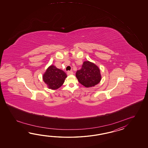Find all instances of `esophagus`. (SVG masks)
<instances>
[{
	"instance_id": "obj_1",
	"label": "esophagus",
	"mask_w": 148,
	"mask_h": 148,
	"mask_svg": "<svg viewBox=\"0 0 148 148\" xmlns=\"http://www.w3.org/2000/svg\"><path fill=\"white\" fill-rule=\"evenodd\" d=\"M67 74H68V75H73V71H68L67 72Z\"/></svg>"
}]
</instances>
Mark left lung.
<instances>
[{"label":"left lung","instance_id":"8db88e82","mask_svg":"<svg viewBox=\"0 0 148 148\" xmlns=\"http://www.w3.org/2000/svg\"><path fill=\"white\" fill-rule=\"evenodd\" d=\"M75 75L79 83L87 88L97 85L101 80L100 70L88 61L83 63L81 69L77 70Z\"/></svg>","mask_w":148,"mask_h":148}]
</instances>
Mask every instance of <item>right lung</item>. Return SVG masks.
Listing matches in <instances>:
<instances>
[{
    "instance_id": "right-lung-1",
    "label": "right lung",
    "mask_w": 148,
    "mask_h": 148,
    "mask_svg": "<svg viewBox=\"0 0 148 148\" xmlns=\"http://www.w3.org/2000/svg\"><path fill=\"white\" fill-rule=\"evenodd\" d=\"M67 75L62 70L58 69L56 66H51L45 73L43 79L49 88L57 89L60 87Z\"/></svg>"
}]
</instances>
